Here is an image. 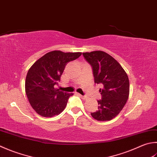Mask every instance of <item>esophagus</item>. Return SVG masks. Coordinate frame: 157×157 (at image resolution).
I'll return each instance as SVG.
<instances>
[{"mask_svg": "<svg viewBox=\"0 0 157 157\" xmlns=\"http://www.w3.org/2000/svg\"><path fill=\"white\" fill-rule=\"evenodd\" d=\"M78 95L82 98V99H87V97H86V96H83V95H82V94H79V93H78Z\"/></svg>", "mask_w": 157, "mask_h": 157, "instance_id": "obj_1", "label": "esophagus"}]
</instances>
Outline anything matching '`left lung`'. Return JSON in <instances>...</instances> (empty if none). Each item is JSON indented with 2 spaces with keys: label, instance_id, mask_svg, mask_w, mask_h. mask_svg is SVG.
I'll list each match as a JSON object with an SVG mask.
<instances>
[{
  "label": "left lung",
  "instance_id": "8db88e82",
  "mask_svg": "<svg viewBox=\"0 0 157 157\" xmlns=\"http://www.w3.org/2000/svg\"><path fill=\"white\" fill-rule=\"evenodd\" d=\"M86 60L93 71L95 84L100 88L101 99L97 101V112L91 116L99 121H108L121 112L129 95L128 78L117 60L106 52L94 51L83 53Z\"/></svg>",
  "mask_w": 157,
  "mask_h": 157
}]
</instances>
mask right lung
<instances>
[{"mask_svg": "<svg viewBox=\"0 0 157 157\" xmlns=\"http://www.w3.org/2000/svg\"><path fill=\"white\" fill-rule=\"evenodd\" d=\"M82 55L81 52H50L40 58L28 71L25 89L29 103L43 117H53L65 108L73 93L56 88L66 64Z\"/></svg>", "mask_w": 157, "mask_h": 157, "instance_id": "obj_1", "label": "right lung"}]
</instances>
